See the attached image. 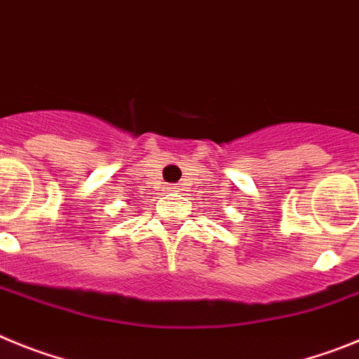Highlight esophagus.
<instances>
[{"instance_id": "esophagus-1", "label": "esophagus", "mask_w": 359, "mask_h": 359, "mask_svg": "<svg viewBox=\"0 0 359 359\" xmlns=\"http://www.w3.org/2000/svg\"><path fill=\"white\" fill-rule=\"evenodd\" d=\"M179 189H180V186H172V187H170V191H179Z\"/></svg>"}]
</instances>
